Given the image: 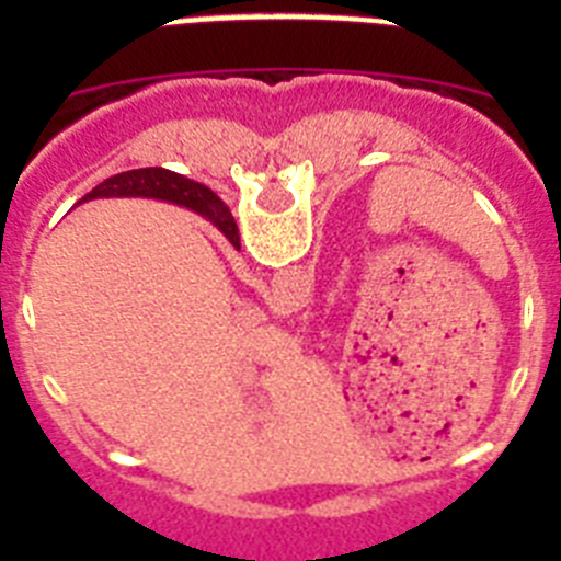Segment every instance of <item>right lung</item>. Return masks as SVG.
<instances>
[{
	"label": "right lung",
	"instance_id": "1",
	"mask_svg": "<svg viewBox=\"0 0 561 561\" xmlns=\"http://www.w3.org/2000/svg\"><path fill=\"white\" fill-rule=\"evenodd\" d=\"M123 196H146V199H165L173 205L191 207L199 216H205L221 236L238 250V227L232 221V213L225 202L199 182L187 180L182 173L165 171V168H137V171H123L108 176L106 182L83 196V202L92 199H123Z\"/></svg>",
	"mask_w": 561,
	"mask_h": 561
}]
</instances>
